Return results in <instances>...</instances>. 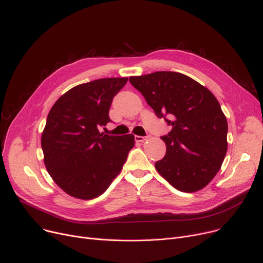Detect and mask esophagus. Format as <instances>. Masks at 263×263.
<instances>
[{"mask_svg": "<svg viewBox=\"0 0 263 263\" xmlns=\"http://www.w3.org/2000/svg\"><path fill=\"white\" fill-rule=\"evenodd\" d=\"M135 139L137 142H144L145 141V137H142V136H136Z\"/></svg>", "mask_w": 263, "mask_h": 263, "instance_id": "esophagus-1", "label": "esophagus"}]
</instances>
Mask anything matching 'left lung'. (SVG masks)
Here are the masks:
<instances>
[{
	"mask_svg": "<svg viewBox=\"0 0 263 263\" xmlns=\"http://www.w3.org/2000/svg\"><path fill=\"white\" fill-rule=\"evenodd\" d=\"M158 118L172 130L161 137L165 156L157 172L182 192L205 188L217 175L227 152V120L211 91L191 77L170 71L130 76Z\"/></svg>",
	"mask_w": 263,
	"mask_h": 263,
	"instance_id": "8db88e82",
	"label": "left lung"
}]
</instances>
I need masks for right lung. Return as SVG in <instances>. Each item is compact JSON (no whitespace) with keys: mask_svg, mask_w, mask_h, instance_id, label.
<instances>
[{"mask_svg":"<svg viewBox=\"0 0 263 263\" xmlns=\"http://www.w3.org/2000/svg\"><path fill=\"white\" fill-rule=\"evenodd\" d=\"M127 77H110L73 87L53 105L41 136L43 161L57 186L70 196L92 199L118 176L135 145V136H109L114 97Z\"/></svg>","mask_w":263,"mask_h":263,"instance_id":"right-lung-1","label":"right lung"}]
</instances>
